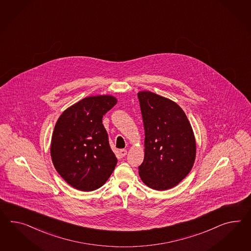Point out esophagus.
<instances>
[{"label": "esophagus", "mask_w": 251, "mask_h": 251, "mask_svg": "<svg viewBox=\"0 0 251 251\" xmlns=\"http://www.w3.org/2000/svg\"><path fill=\"white\" fill-rule=\"evenodd\" d=\"M127 152H128V151H127V150L126 149H122L120 151V154H121L122 157L127 155Z\"/></svg>", "instance_id": "34e87169"}]
</instances>
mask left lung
<instances>
[{
  "label": "left lung",
  "instance_id": "1",
  "mask_svg": "<svg viewBox=\"0 0 251 251\" xmlns=\"http://www.w3.org/2000/svg\"><path fill=\"white\" fill-rule=\"evenodd\" d=\"M138 99L145 133L139 175L151 189H170L189 174L195 163L193 129L176 102L150 91L139 92Z\"/></svg>",
  "mask_w": 251,
  "mask_h": 251
}]
</instances>
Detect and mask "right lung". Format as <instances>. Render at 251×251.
<instances>
[{
	"mask_svg": "<svg viewBox=\"0 0 251 251\" xmlns=\"http://www.w3.org/2000/svg\"><path fill=\"white\" fill-rule=\"evenodd\" d=\"M112 96L83 99L66 109L54 126L51 157L54 168L74 188L94 191L107 182L117 158L102 118L113 108Z\"/></svg>",
	"mask_w": 251,
	"mask_h": 251,
	"instance_id": "add662e5",
	"label": "right lung"
}]
</instances>
